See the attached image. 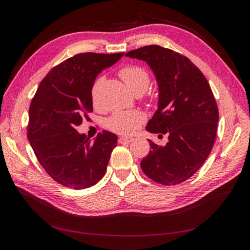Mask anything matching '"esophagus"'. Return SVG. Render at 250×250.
<instances>
[{
	"label": "esophagus",
	"mask_w": 250,
	"mask_h": 250,
	"mask_svg": "<svg viewBox=\"0 0 250 250\" xmlns=\"http://www.w3.org/2000/svg\"><path fill=\"white\" fill-rule=\"evenodd\" d=\"M118 141H119V143H130V142L133 141V138L125 137V135H122V137H119Z\"/></svg>",
	"instance_id": "34e87169"
}]
</instances>
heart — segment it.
Returning <instances> with one entry per match:
<instances>
[{"mask_svg":"<svg viewBox=\"0 0 250 250\" xmlns=\"http://www.w3.org/2000/svg\"><path fill=\"white\" fill-rule=\"evenodd\" d=\"M119 76L125 84L135 95H142L146 92L150 84V75L147 70L140 65H126L119 71ZM103 83V78L98 77L92 86V101L94 105L98 103V93ZM146 120V116L140 110L117 111L107 119L106 126L117 133L129 134L138 129L139 126Z\"/></svg>","mask_w":250,"mask_h":250,"instance_id":"obj_1","label":"heart"}]
</instances>
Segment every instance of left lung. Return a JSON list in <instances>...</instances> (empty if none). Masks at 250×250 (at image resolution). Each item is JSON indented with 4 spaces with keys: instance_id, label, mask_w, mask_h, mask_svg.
I'll use <instances>...</instances> for the list:
<instances>
[{
    "instance_id": "obj_1",
    "label": "left lung",
    "mask_w": 250,
    "mask_h": 250,
    "mask_svg": "<svg viewBox=\"0 0 250 250\" xmlns=\"http://www.w3.org/2000/svg\"><path fill=\"white\" fill-rule=\"evenodd\" d=\"M146 62L158 83V108L146 129L166 134L168 143L151 140L141 168L155 183L175 186L193 176L208 157L217 134L218 106L202 72L179 53L150 44L126 53Z\"/></svg>"
}]
</instances>
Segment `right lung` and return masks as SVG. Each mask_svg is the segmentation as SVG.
Returning <instances> with one entry per match:
<instances>
[{"label": "right lung", "instance_id": "right-lung-1", "mask_svg": "<svg viewBox=\"0 0 250 250\" xmlns=\"http://www.w3.org/2000/svg\"><path fill=\"white\" fill-rule=\"evenodd\" d=\"M123 55L88 52L67 58L47 74L32 98L27 137L42 168L60 185L89 188L107 169L117 135L104 130L92 142L76 126L93 111L90 92L98 74Z\"/></svg>", "mask_w": 250, "mask_h": 250}]
</instances>
